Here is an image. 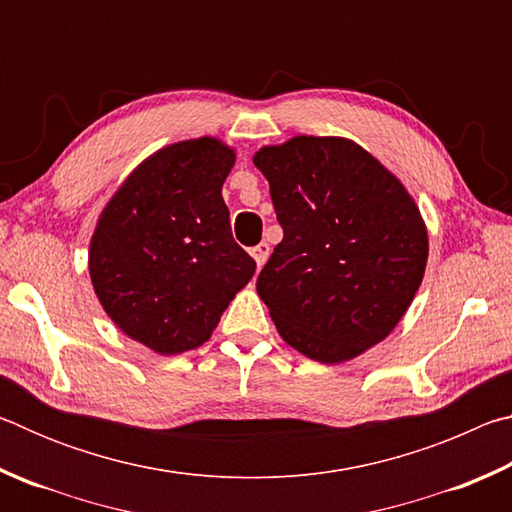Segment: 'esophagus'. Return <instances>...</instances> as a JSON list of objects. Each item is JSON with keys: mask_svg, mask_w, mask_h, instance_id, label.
<instances>
[{"mask_svg": "<svg viewBox=\"0 0 512 512\" xmlns=\"http://www.w3.org/2000/svg\"><path fill=\"white\" fill-rule=\"evenodd\" d=\"M250 255H253V259L257 262V266L262 268L266 264L268 255H271V246L266 244V241H262V244H257L255 248H250Z\"/></svg>", "mask_w": 512, "mask_h": 512, "instance_id": "1", "label": "esophagus"}]
</instances>
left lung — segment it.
Listing matches in <instances>:
<instances>
[{"label": "left lung", "instance_id": "left-lung-1", "mask_svg": "<svg viewBox=\"0 0 512 512\" xmlns=\"http://www.w3.org/2000/svg\"><path fill=\"white\" fill-rule=\"evenodd\" d=\"M284 237L257 293L291 348L341 363L384 341L429 257L418 205L384 164L343 137L300 135L255 153Z\"/></svg>", "mask_w": 512, "mask_h": 512}]
</instances>
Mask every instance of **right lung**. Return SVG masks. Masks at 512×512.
I'll return each mask as SVG.
<instances>
[{
	"mask_svg": "<svg viewBox=\"0 0 512 512\" xmlns=\"http://www.w3.org/2000/svg\"><path fill=\"white\" fill-rule=\"evenodd\" d=\"M235 151L214 137L146 158L99 216L90 277L121 332L158 354L210 339L255 259L232 239L221 189Z\"/></svg>",
	"mask_w": 512,
	"mask_h": 512,
	"instance_id": "add662e5",
	"label": "right lung"
}]
</instances>
